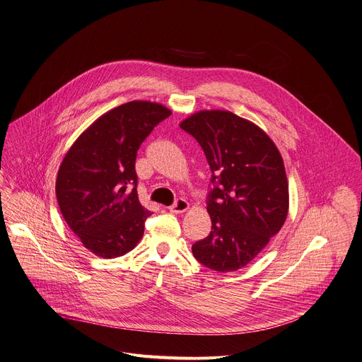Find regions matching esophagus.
<instances>
[{
    "label": "esophagus",
    "mask_w": 362,
    "mask_h": 362,
    "mask_svg": "<svg viewBox=\"0 0 362 362\" xmlns=\"http://www.w3.org/2000/svg\"><path fill=\"white\" fill-rule=\"evenodd\" d=\"M187 209H189V202L186 200H183V199L176 200V202H175L173 205L169 206V211H170L172 214H182V212H185V211H187Z\"/></svg>",
    "instance_id": "34e87169"
}]
</instances>
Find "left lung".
I'll return each mask as SVG.
<instances>
[{"instance_id":"1","label":"left lung","mask_w":362,"mask_h":362,"mask_svg":"<svg viewBox=\"0 0 362 362\" xmlns=\"http://www.w3.org/2000/svg\"><path fill=\"white\" fill-rule=\"evenodd\" d=\"M180 127L199 141L214 186L206 201L212 230L193 244V255L212 271H238L286 221L288 185L281 153L261 127L229 111H200Z\"/></svg>"}]
</instances>
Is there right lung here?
Instances as JSON below:
<instances>
[{
	"instance_id": "1",
	"label": "right lung",
	"mask_w": 362,
	"mask_h": 362,
	"mask_svg": "<svg viewBox=\"0 0 362 362\" xmlns=\"http://www.w3.org/2000/svg\"><path fill=\"white\" fill-rule=\"evenodd\" d=\"M157 103L130 101L105 112L72 144L58 170L61 214L83 245L101 258L132 251L151 215L139 201L137 150L170 115Z\"/></svg>"
}]
</instances>
